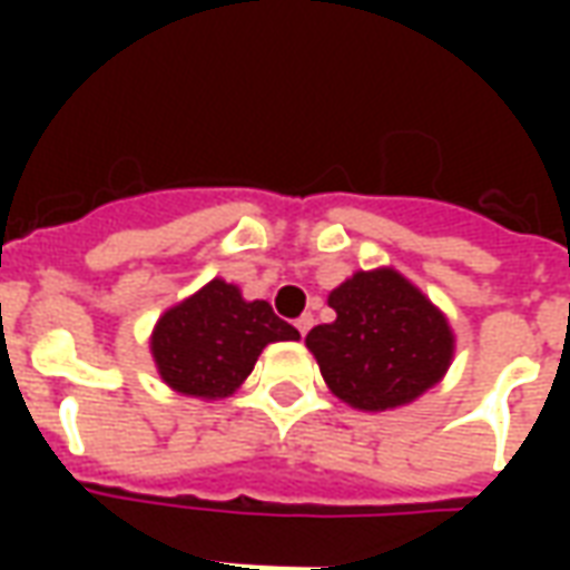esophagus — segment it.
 <instances>
[{"mask_svg":"<svg viewBox=\"0 0 570 570\" xmlns=\"http://www.w3.org/2000/svg\"><path fill=\"white\" fill-rule=\"evenodd\" d=\"M311 326H314V317H311V314H302V317L296 321V330H298V335H302V338L308 335Z\"/></svg>","mask_w":570,"mask_h":570,"instance_id":"1","label":"esophagus"}]
</instances>
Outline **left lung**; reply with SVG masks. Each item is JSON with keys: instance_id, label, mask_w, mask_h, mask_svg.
Wrapping results in <instances>:
<instances>
[{"instance_id": "left-lung-1", "label": "left lung", "mask_w": 570, "mask_h": 570, "mask_svg": "<svg viewBox=\"0 0 570 570\" xmlns=\"http://www.w3.org/2000/svg\"><path fill=\"white\" fill-rule=\"evenodd\" d=\"M333 323L305 345L342 403L363 412L406 406L442 382L454 354L445 314L394 268L357 272L330 293Z\"/></svg>"}]
</instances>
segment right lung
Instances as JSON below:
<instances>
[{
	"instance_id": "1",
	"label": "right lung",
	"mask_w": 570,
	"mask_h": 570,
	"mask_svg": "<svg viewBox=\"0 0 570 570\" xmlns=\"http://www.w3.org/2000/svg\"><path fill=\"white\" fill-rule=\"evenodd\" d=\"M296 338V326L281 321L268 302H247L235 284L216 277L164 311L149 347L161 382L176 394L219 400L244 384L262 347Z\"/></svg>"
}]
</instances>
